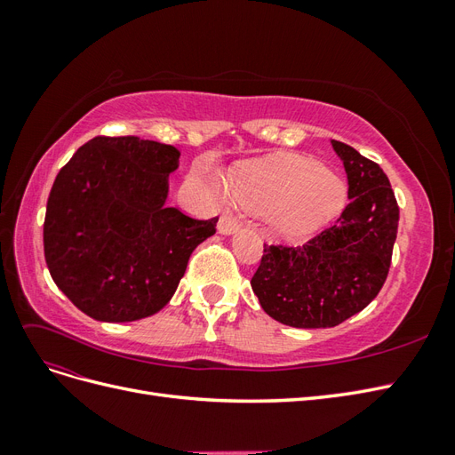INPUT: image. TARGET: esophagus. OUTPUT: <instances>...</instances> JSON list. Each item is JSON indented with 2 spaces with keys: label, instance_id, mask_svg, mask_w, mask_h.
<instances>
[{
  "label": "esophagus",
  "instance_id": "obj_1",
  "mask_svg": "<svg viewBox=\"0 0 455 455\" xmlns=\"http://www.w3.org/2000/svg\"><path fill=\"white\" fill-rule=\"evenodd\" d=\"M239 228H241V222L231 214H222V218H220L218 222V231L224 233V235H231V233H235Z\"/></svg>",
  "mask_w": 455,
  "mask_h": 455
}]
</instances>
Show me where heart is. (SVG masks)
I'll return each instance as SVG.
<instances>
[{
	"instance_id": "obj_1",
	"label": "heart",
	"mask_w": 455,
	"mask_h": 455,
	"mask_svg": "<svg viewBox=\"0 0 455 455\" xmlns=\"http://www.w3.org/2000/svg\"><path fill=\"white\" fill-rule=\"evenodd\" d=\"M231 191L254 211H267L275 229L304 235L339 212L346 186L336 174L298 156L269 157L241 167Z\"/></svg>"
}]
</instances>
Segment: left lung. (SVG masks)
I'll use <instances>...</instances> for the list:
<instances>
[{"label": "left lung", "instance_id": "1", "mask_svg": "<svg viewBox=\"0 0 455 455\" xmlns=\"http://www.w3.org/2000/svg\"><path fill=\"white\" fill-rule=\"evenodd\" d=\"M347 172L349 204L306 244H264L251 281L271 319L294 328H330L363 311L391 267L398 204L378 163L332 140Z\"/></svg>", "mask_w": 455, "mask_h": 455}]
</instances>
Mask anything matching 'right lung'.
<instances>
[{
  "instance_id": "add662e5",
  "label": "right lung",
  "mask_w": 455,
  "mask_h": 455,
  "mask_svg": "<svg viewBox=\"0 0 455 455\" xmlns=\"http://www.w3.org/2000/svg\"><path fill=\"white\" fill-rule=\"evenodd\" d=\"M180 151L139 136H94L54 178L45 261L72 304L104 323L140 321L169 304L218 218L167 206Z\"/></svg>"
}]
</instances>
